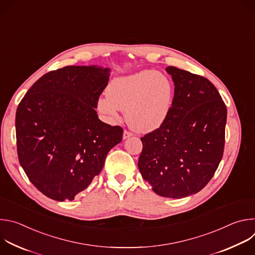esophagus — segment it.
<instances>
[{
  "label": "esophagus",
  "instance_id": "esophagus-1",
  "mask_svg": "<svg viewBox=\"0 0 255 255\" xmlns=\"http://www.w3.org/2000/svg\"><path fill=\"white\" fill-rule=\"evenodd\" d=\"M133 134L131 133V132H129V131H127V130H125L124 132H123V139L125 140V139H128L129 137H131Z\"/></svg>",
  "mask_w": 255,
  "mask_h": 255
}]
</instances>
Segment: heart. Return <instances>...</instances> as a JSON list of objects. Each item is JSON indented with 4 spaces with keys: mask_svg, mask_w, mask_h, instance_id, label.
<instances>
[{
    "mask_svg": "<svg viewBox=\"0 0 255 255\" xmlns=\"http://www.w3.org/2000/svg\"><path fill=\"white\" fill-rule=\"evenodd\" d=\"M107 96L97 102L98 111L107 121L116 122L125 111L129 127L139 133L158 129L167 119L173 102L172 82L162 72L142 70L114 79Z\"/></svg>",
    "mask_w": 255,
    "mask_h": 255,
    "instance_id": "1",
    "label": "heart"
}]
</instances>
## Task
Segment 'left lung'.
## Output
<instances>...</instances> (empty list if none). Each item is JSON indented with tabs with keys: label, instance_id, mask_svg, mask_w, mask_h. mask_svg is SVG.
<instances>
[{
	"label": "left lung",
	"instance_id": "8db88e82",
	"mask_svg": "<svg viewBox=\"0 0 255 255\" xmlns=\"http://www.w3.org/2000/svg\"><path fill=\"white\" fill-rule=\"evenodd\" d=\"M170 113L156 130L141 138L142 177L155 194L181 199L200 192L213 177L224 151L226 106L204 77L174 66Z\"/></svg>",
	"mask_w": 255,
	"mask_h": 255
}]
</instances>
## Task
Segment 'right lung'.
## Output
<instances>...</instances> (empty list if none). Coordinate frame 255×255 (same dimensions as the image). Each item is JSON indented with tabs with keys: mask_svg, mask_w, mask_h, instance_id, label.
<instances>
[{
	"mask_svg": "<svg viewBox=\"0 0 255 255\" xmlns=\"http://www.w3.org/2000/svg\"><path fill=\"white\" fill-rule=\"evenodd\" d=\"M110 68L70 65L47 72L16 112L17 152L29 180L46 197L72 201L98 175L123 129L102 122L95 109Z\"/></svg>",
	"mask_w": 255,
	"mask_h": 255,
	"instance_id": "obj_1",
	"label": "right lung"
}]
</instances>
